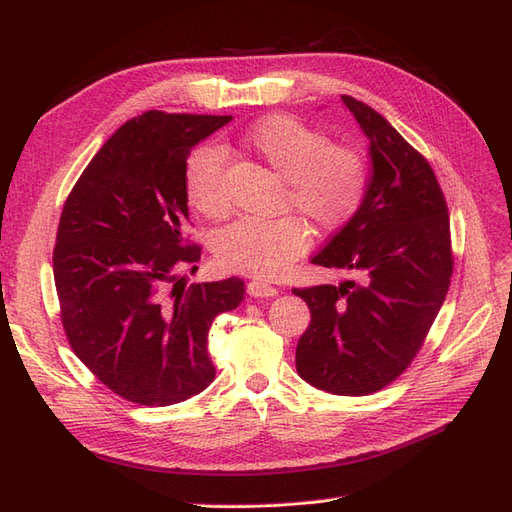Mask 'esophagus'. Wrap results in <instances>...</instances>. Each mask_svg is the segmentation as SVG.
<instances>
[{"label":"esophagus","mask_w":512,"mask_h":512,"mask_svg":"<svg viewBox=\"0 0 512 512\" xmlns=\"http://www.w3.org/2000/svg\"><path fill=\"white\" fill-rule=\"evenodd\" d=\"M277 292H280V290H277L271 284H267V282L252 280L250 284H247V294H250V297H258V299H262V297H275Z\"/></svg>","instance_id":"obj_1"}]
</instances>
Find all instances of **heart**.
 <instances>
[{"mask_svg":"<svg viewBox=\"0 0 512 512\" xmlns=\"http://www.w3.org/2000/svg\"><path fill=\"white\" fill-rule=\"evenodd\" d=\"M243 143L286 179L284 207L305 213L318 230L344 228L363 209L369 166L359 149L333 145L329 134L286 115L256 123ZM224 166L226 153L213 143L196 147L185 160V196L207 218H222L228 209ZM309 241L312 230L299 215L277 220L239 218L215 235L213 252L228 271L275 277L307 252Z\"/></svg>","mask_w":512,"mask_h":512,"instance_id":"heart-1","label":"heart"}]
</instances>
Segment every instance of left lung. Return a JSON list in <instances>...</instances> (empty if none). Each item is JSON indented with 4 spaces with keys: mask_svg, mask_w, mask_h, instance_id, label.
Returning <instances> with one entry per match:
<instances>
[{
    "mask_svg": "<svg viewBox=\"0 0 512 512\" xmlns=\"http://www.w3.org/2000/svg\"><path fill=\"white\" fill-rule=\"evenodd\" d=\"M342 102L369 138L374 173L363 209L312 258L356 280L292 288L312 312L297 371L316 389L361 397L397 380L421 350L451 286L453 247L446 198L423 153L371 106Z\"/></svg>",
    "mask_w": 512,
    "mask_h": 512,
    "instance_id": "1",
    "label": "left lung"
}]
</instances>
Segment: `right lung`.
<instances>
[{
  "mask_svg": "<svg viewBox=\"0 0 512 512\" xmlns=\"http://www.w3.org/2000/svg\"><path fill=\"white\" fill-rule=\"evenodd\" d=\"M230 115L147 111L108 138L61 211L53 250L68 344L104 386L141 406H170L215 378L209 329L239 307V277L185 286L203 247L185 237L190 151Z\"/></svg>",
  "mask_w": 512,
  "mask_h": 512,
  "instance_id": "right-lung-1",
  "label": "right lung"
}]
</instances>
